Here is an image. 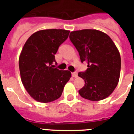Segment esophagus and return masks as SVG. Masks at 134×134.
Returning <instances> with one entry per match:
<instances>
[{
	"label": "esophagus",
	"mask_w": 134,
	"mask_h": 134,
	"mask_svg": "<svg viewBox=\"0 0 134 134\" xmlns=\"http://www.w3.org/2000/svg\"><path fill=\"white\" fill-rule=\"evenodd\" d=\"M72 76L73 77H77V73L72 72Z\"/></svg>",
	"instance_id": "1"
}]
</instances>
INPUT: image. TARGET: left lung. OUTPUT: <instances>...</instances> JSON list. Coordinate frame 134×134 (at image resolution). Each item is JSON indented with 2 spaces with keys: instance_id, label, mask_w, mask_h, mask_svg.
<instances>
[{
  "instance_id": "left-lung-1",
  "label": "left lung",
  "mask_w": 134,
  "mask_h": 134,
  "mask_svg": "<svg viewBox=\"0 0 134 134\" xmlns=\"http://www.w3.org/2000/svg\"><path fill=\"white\" fill-rule=\"evenodd\" d=\"M70 38L82 62L87 64V70L78 73L85 81L79 94L92 101L108 98L117 86L121 73V55L114 42L106 34L96 29L72 31Z\"/></svg>"
}]
</instances>
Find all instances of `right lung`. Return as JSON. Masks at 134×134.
<instances>
[{"label":"right lung","mask_w":134,"mask_h":134,"mask_svg":"<svg viewBox=\"0 0 134 134\" xmlns=\"http://www.w3.org/2000/svg\"><path fill=\"white\" fill-rule=\"evenodd\" d=\"M70 34L64 29H44L34 33L26 41L19 57L21 82L35 100L50 103L60 98L70 80L68 70L54 68L59 47Z\"/></svg>","instance_id":"right-lung-1"}]
</instances>
